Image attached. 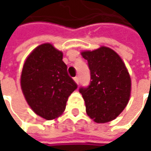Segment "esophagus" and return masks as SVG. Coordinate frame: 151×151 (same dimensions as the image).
I'll use <instances>...</instances> for the list:
<instances>
[{"label": "esophagus", "instance_id": "esophagus-1", "mask_svg": "<svg viewBox=\"0 0 151 151\" xmlns=\"http://www.w3.org/2000/svg\"><path fill=\"white\" fill-rule=\"evenodd\" d=\"M74 81H76V84H79V77L76 76V77L74 78Z\"/></svg>", "mask_w": 151, "mask_h": 151}]
</instances>
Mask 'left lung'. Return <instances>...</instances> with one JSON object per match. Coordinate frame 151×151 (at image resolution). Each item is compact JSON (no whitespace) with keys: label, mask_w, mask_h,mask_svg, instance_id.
<instances>
[{"label":"left lung","mask_w":151,"mask_h":151,"mask_svg":"<svg viewBox=\"0 0 151 151\" xmlns=\"http://www.w3.org/2000/svg\"><path fill=\"white\" fill-rule=\"evenodd\" d=\"M88 62L91 82L81 87L86 111L96 123L103 124L115 119L127 106L131 92V80L124 63L115 51L101 47L83 51Z\"/></svg>","instance_id":"1"}]
</instances>
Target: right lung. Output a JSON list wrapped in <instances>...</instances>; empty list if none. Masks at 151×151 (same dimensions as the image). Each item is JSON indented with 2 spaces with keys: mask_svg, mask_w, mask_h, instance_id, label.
<instances>
[{
  "mask_svg": "<svg viewBox=\"0 0 151 151\" xmlns=\"http://www.w3.org/2000/svg\"><path fill=\"white\" fill-rule=\"evenodd\" d=\"M62 59L63 53L52 44H41L28 55L22 71L21 87L27 102L47 120L60 116L77 88Z\"/></svg>",
  "mask_w": 151,
  "mask_h": 151,
  "instance_id": "right-lung-1",
  "label": "right lung"
}]
</instances>
